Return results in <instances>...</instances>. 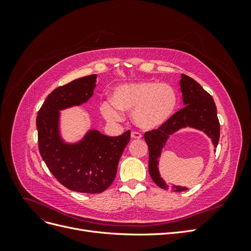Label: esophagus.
Returning a JSON list of instances; mask_svg holds the SVG:
<instances>
[{"instance_id": "34e87169", "label": "esophagus", "mask_w": 251, "mask_h": 251, "mask_svg": "<svg viewBox=\"0 0 251 251\" xmlns=\"http://www.w3.org/2000/svg\"><path fill=\"white\" fill-rule=\"evenodd\" d=\"M131 137L133 139H140L142 137V135L139 132H136V131H132L131 133Z\"/></svg>"}]
</instances>
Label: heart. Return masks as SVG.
Returning <instances> with one entry per match:
<instances>
[{"mask_svg":"<svg viewBox=\"0 0 251 251\" xmlns=\"http://www.w3.org/2000/svg\"><path fill=\"white\" fill-rule=\"evenodd\" d=\"M178 95L169 83L140 81L118 87L112 101L101 104V112L109 121L123 117L120 111L132 112L133 123L141 130L151 131L169 121L177 108Z\"/></svg>","mask_w":251,"mask_h":251,"instance_id":"b5f03b06","label":"heart"}]
</instances>
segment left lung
Segmentation results:
<instances>
[{
	"label": "left lung",
	"instance_id": "obj_1",
	"mask_svg": "<svg viewBox=\"0 0 251 251\" xmlns=\"http://www.w3.org/2000/svg\"><path fill=\"white\" fill-rule=\"evenodd\" d=\"M181 92L184 107L177 111L162 126L146 132L144 140L149 147V172L155 183L163 189H169L158 172V159L160 158L162 148L170 135L179 128L191 126L198 128L208 135L215 147L220 138V123L217 116V107L209 93L199 82L185 74L181 75ZM173 192H182L187 189L184 186H171Z\"/></svg>",
	"mask_w": 251,
	"mask_h": 251
}]
</instances>
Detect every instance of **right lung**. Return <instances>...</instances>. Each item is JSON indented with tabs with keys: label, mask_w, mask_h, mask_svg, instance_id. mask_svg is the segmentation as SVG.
I'll return each mask as SVG.
<instances>
[{
	"label": "right lung",
	"mask_w": 251,
	"mask_h": 251,
	"mask_svg": "<svg viewBox=\"0 0 251 251\" xmlns=\"http://www.w3.org/2000/svg\"><path fill=\"white\" fill-rule=\"evenodd\" d=\"M96 77L92 74L53 90L36 117L39 150L47 168L68 189L87 194L102 193L113 183L121 154L131 138L130 131L109 137L96 130L75 144L60 138L59 110L86 102L93 95Z\"/></svg>",
	"instance_id": "right-lung-1"
}]
</instances>
